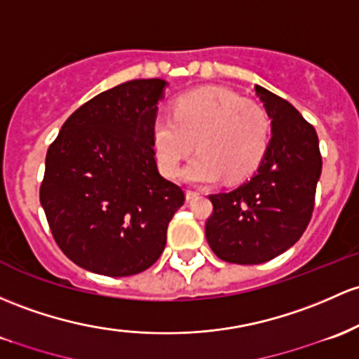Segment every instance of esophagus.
Wrapping results in <instances>:
<instances>
[{"mask_svg": "<svg viewBox=\"0 0 359 359\" xmlns=\"http://www.w3.org/2000/svg\"><path fill=\"white\" fill-rule=\"evenodd\" d=\"M199 192H196V191H186V199L187 201H192V199H196V198H199Z\"/></svg>", "mask_w": 359, "mask_h": 359, "instance_id": "esophagus-1", "label": "esophagus"}]
</instances>
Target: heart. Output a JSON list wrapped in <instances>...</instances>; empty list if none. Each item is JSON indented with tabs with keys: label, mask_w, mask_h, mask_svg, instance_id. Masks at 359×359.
<instances>
[{
	"label": "heart",
	"mask_w": 359,
	"mask_h": 359,
	"mask_svg": "<svg viewBox=\"0 0 359 359\" xmlns=\"http://www.w3.org/2000/svg\"><path fill=\"white\" fill-rule=\"evenodd\" d=\"M271 119L257 102L235 92L206 86L177 98L173 116L153 122V149L163 175L175 177L196 148L198 155L182 170L189 184L230 182L249 177L261 165L271 143Z\"/></svg>",
	"instance_id": "heart-1"
}]
</instances>
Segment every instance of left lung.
Returning a JSON list of instances; mask_svg holds the SVG:
<instances>
[{
  "label": "left lung",
  "mask_w": 359,
  "mask_h": 359,
  "mask_svg": "<svg viewBox=\"0 0 359 359\" xmlns=\"http://www.w3.org/2000/svg\"><path fill=\"white\" fill-rule=\"evenodd\" d=\"M271 119V143L257 172L230 192L211 194L206 240L222 261L262 264L300 240L313 211L322 156L313 126L290 102L255 85Z\"/></svg>",
  "instance_id": "1"
}]
</instances>
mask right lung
Masks as SVG:
<instances>
[{
  "label": "right lung",
  "mask_w": 359,
  "mask_h": 359,
  "mask_svg": "<svg viewBox=\"0 0 359 359\" xmlns=\"http://www.w3.org/2000/svg\"><path fill=\"white\" fill-rule=\"evenodd\" d=\"M167 85L133 80L98 93L47 149L41 204L59 249L90 273L122 278L151 267L186 201L160 175L153 149Z\"/></svg>",
  "instance_id": "add662e5"
}]
</instances>
